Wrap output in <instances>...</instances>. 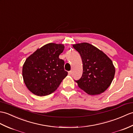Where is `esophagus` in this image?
Masks as SVG:
<instances>
[{"mask_svg": "<svg viewBox=\"0 0 133 133\" xmlns=\"http://www.w3.org/2000/svg\"><path fill=\"white\" fill-rule=\"evenodd\" d=\"M68 74H69V75H70L71 74V71H70L68 72Z\"/></svg>", "mask_w": 133, "mask_h": 133, "instance_id": "obj_1", "label": "esophagus"}]
</instances>
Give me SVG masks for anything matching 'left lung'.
<instances>
[{"label":"left lung","mask_w":133,"mask_h":133,"mask_svg":"<svg viewBox=\"0 0 133 133\" xmlns=\"http://www.w3.org/2000/svg\"><path fill=\"white\" fill-rule=\"evenodd\" d=\"M83 62V74L75 81L79 88L90 95L100 94L108 88L115 74L112 61L107 55L88 43L73 45Z\"/></svg>","instance_id":"1"}]
</instances>
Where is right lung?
<instances>
[{"mask_svg":"<svg viewBox=\"0 0 133 133\" xmlns=\"http://www.w3.org/2000/svg\"><path fill=\"white\" fill-rule=\"evenodd\" d=\"M63 44L50 43L38 49L27 58L23 67L25 84L33 94L44 96L54 92L68 72L59 55Z\"/></svg>","mask_w":133,"mask_h":133,"instance_id":"add662e5","label":"right lung"}]
</instances>
